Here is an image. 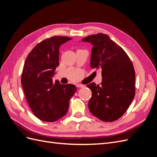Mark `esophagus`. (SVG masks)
Wrapping results in <instances>:
<instances>
[{
  "label": "esophagus",
  "mask_w": 157,
  "mask_h": 157,
  "mask_svg": "<svg viewBox=\"0 0 157 157\" xmlns=\"http://www.w3.org/2000/svg\"><path fill=\"white\" fill-rule=\"evenodd\" d=\"M77 86L78 87V88H83V87L85 86V85L81 84H77Z\"/></svg>",
  "instance_id": "esophagus-1"
}]
</instances>
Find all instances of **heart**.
<instances>
[{
  "instance_id": "heart-1",
  "label": "heart",
  "mask_w": 157,
  "mask_h": 157,
  "mask_svg": "<svg viewBox=\"0 0 157 157\" xmlns=\"http://www.w3.org/2000/svg\"><path fill=\"white\" fill-rule=\"evenodd\" d=\"M79 78H77V79H76V80H75V81H76V80H78Z\"/></svg>"
}]
</instances>
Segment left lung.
Returning a JSON list of instances; mask_svg holds the SVG:
<instances>
[{"instance_id":"1","label":"left lung","mask_w":157,"mask_h":157,"mask_svg":"<svg viewBox=\"0 0 157 157\" xmlns=\"http://www.w3.org/2000/svg\"><path fill=\"white\" fill-rule=\"evenodd\" d=\"M90 42V66L101 71V85L86 86L92 90L89 110L102 121L113 122L127 111L135 96V71L127 54L108 35L98 33L83 38Z\"/></svg>"}]
</instances>
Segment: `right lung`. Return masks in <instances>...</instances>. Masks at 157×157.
<instances>
[{"label":"right lung","instance_id":"obj_1","mask_svg":"<svg viewBox=\"0 0 157 157\" xmlns=\"http://www.w3.org/2000/svg\"><path fill=\"white\" fill-rule=\"evenodd\" d=\"M72 39L54 36L37 44L27 57L21 84L28 104L40 120L55 122L67 113L69 100L77 91L73 84H61L52 77L59 63V46Z\"/></svg>","mask_w":157,"mask_h":157}]
</instances>
